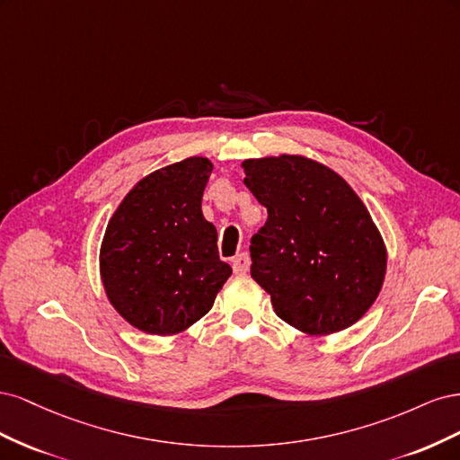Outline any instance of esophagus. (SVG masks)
<instances>
[{"instance_id": "esophagus-1", "label": "esophagus", "mask_w": 460, "mask_h": 460, "mask_svg": "<svg viewBox=\"0 0 460 460\" xmlns=\"http://www.w3.org/2000/svg\"><path fill=\"white\" fill-rule=\"evenodd\" d=\"M232 269L235 274H245L249 270V255L240 253L232 259Z\"/></svg>"}]
</instances>
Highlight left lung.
<instances>
[{
    "mask_svg": "<svg viewBox=\"0 0 460 460\" xmlns=\"http://www.w3.org/2000/svg\"><path fill=\"white\" fill-rule=\"evenodd\" d=\"M267 207L252 238V276L284 323L311 336L349 328L378 297L385 245L365 203L328 166L301 155L243 161Z\"/></svg>",
    "mask_w": 460,
    "mask_h": 460,
    "instance_id": "8db88e82",
    "label": "left lung"
}]
</instances>
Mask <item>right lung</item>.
Segmentation results:
<instances>
[{"label":"right lung","instance_id":"1","mask_svg":"<svg viewBox=\"0 0 460 460\" xmlns=\"http://www.w3.org/2000/svg\"><path fill=\"white\" fill-rule=\"evenodd\" d=\"M213 163L190 157L142 178L111 217L102 243V280L132 326L171 336L211 311L230 278L217 228L201 213Z\"/></svg>","mask_w":460,"mask_h":460}]
</instances>
